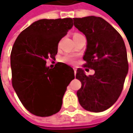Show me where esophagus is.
<instances>
[{"instance_id":"1","label":"esophagus","mask_w":133,"mask_h":133,"mask_svg":"<svg viewBox=\"0 0 133 133\" xmlns=\"http://www.w3.org/2000/svg\"><path fill=\"white\" fill-rule=\"evenodd\" d=\"M73 69H74V72H75V75L76 74V71H77V69H76V68H73Z\"/></svg>"}]
</instances>
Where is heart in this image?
<instances>
[{"mask_svg":"<svg viewBox=\"0 0 133 133\" xmlns=\"http://www.w3.org/2000/svg\"><path fill=\"white\" fill-rule=\"evenodd\" d=\"M75 35H76V34H75ZM62 61H63L64 62H66V63L72 64V63H74L75 59H74V57H73L72 55H65L64 58H62Z\"/></svg>","mask_w":133,"mask_h":133,"instance_id":"1","label":"heart"}]
</instances>
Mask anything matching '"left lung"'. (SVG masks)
<instances>
[{"instance_id": "1", "label": "left lung", "mask_w": 133, "mask_h": 133, "mask_svg": "<svg viewBox=\"0 0 133 133\" xmlns=\"http://www.w3.org/2000/svg\"><path fill=\"white\" fill-rule=\"evenodd\" d=\"M74 26L84 35L87 45L83 59L85 66L94 69L87 76L78 68L76 78L81 82L77 92L81 106L85 110L99 112L116 102L128 73L125 44L121 35L104 19L87 16L73 18Z\"/></svg>"}]
</instances>
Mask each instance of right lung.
<instances>
[{"instance_id":"1","label":"right lung","mask_w":133,"mask_h":133,"mask_svg":"<svg viewBox=\"0 0 133 133\" xmlns=\"http://www.w3.org/2000/svg\"><path fill=\"white\" fill-rule=\"evenodd\" d=\"M73 26L72 18L41 19L18 36L10 61L12 86L18 98L34 115L46 117L57 113L74 70L58 62L49 69L46 60L54 59L59 41Z\"/></svg>"}]
</instances>
